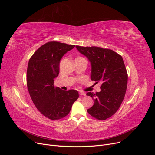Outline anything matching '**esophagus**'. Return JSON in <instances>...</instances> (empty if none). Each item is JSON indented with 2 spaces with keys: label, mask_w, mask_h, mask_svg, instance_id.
I'll return each instance as SVG.
<instances>
[{
  "label": "esophagus",
  "mask_w": 155,
  "mask_h": 155,
  "mask_svg": "<svg viewBox=\"0 0 155 155\" xmlns=\"http://www.w3.org/2000/svg\"><path fill=\"white\" fill-rule=\"evenodd\" d=\"M79 95H81V96H85L86 95V93L84 92H82V91H79Z\"/></svg>",
  "instance_id": "34e87169"
}]
</instances>
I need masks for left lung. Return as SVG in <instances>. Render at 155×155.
Wrapping results in <instances>:
<instances>
[{
	"instance_id": "8db88e82",
	"label": "left lung",
	"mask_w": 155,
	"mask_h": 155,
	"mask_svg": "<svg viewBox=\"0 0 155 155\" xmlns=\"http://www.w3.org/2000/svg\"><path fill=\"white\" fill-rule=\"evenodd\" d=\"M76 48L91 63V80L102 82L100 92L87 93L94 100V105L87 112L97 120L109 118L118 110L127 87L128 76L123 58L113 50L97 46Z\"/></svg>"
}]
</instances>
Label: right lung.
<instances>
[{
  "instance_id": "obj_1",
  "label": "right lung",
  "mask_w": 155,
  "mask_h": 155,
  "mask_svg": "<svg viewBox=\"0 0 155 155\" xmlns=\"http://www.w3.org/2000/svg\"><path fill=\"white\" fill-rule=\"evenodd\" d=\"M75 47L51 41L41 46L30 58L27 69V87L35 106L50 120L67 116L79 97L76 90L63 91L54 85L63 56Z\"/></svg>"
}]
</instances>
